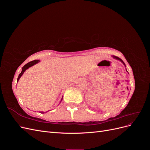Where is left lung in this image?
I'll use <instances>...</instances> for the list:
<instances>
[{
    "label": "left lung",
    "mask_w": 150,
    "mask_h": 150,
    "mask_svg": "<svg viewBox=\"0 0 150 150\" xmlns=\"http://www.w3.org/2000/svg\"><path fill=\"white\" fill-rule=\"evenodd\" d=\"M113 57H114L115 59H117V60H120L122 63V64H123L125 66V67H126V65H125V62H123V61H122V59H121L120 58H119L118 57H116V56H112Z\"/></svg>",
    "instance_id": "left-lung-1"
}]
</instances>
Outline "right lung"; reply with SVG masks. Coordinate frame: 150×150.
<instances>
[{
  "label": "right lung",
  "instance_id": "1",
  "mask_svg": "<svg viewBox=\"0 0 150 150\" xmlns=\"http://www.w3.org/2000/svg\"><path fill=\"white\" fill-rule=\"evenodd\" d=\"M39 61H40L39 60H34V61H30V62H28V64H26L25 65H24V67L22 68V71H21V73L19 74V76H18V78H17V82H18V81L19 80V79L21 78V77L22 76V75L24 74V72L25 71V70H26V69H28V68H29V67H31V66H34V64H37V63H38ZM62 99H62H61V100L60 103L61 102ZM41 112V113H44V112Z\"/></svg>",
  "mask_w": 150,
  "mask_h": 150
}]
</instances>
